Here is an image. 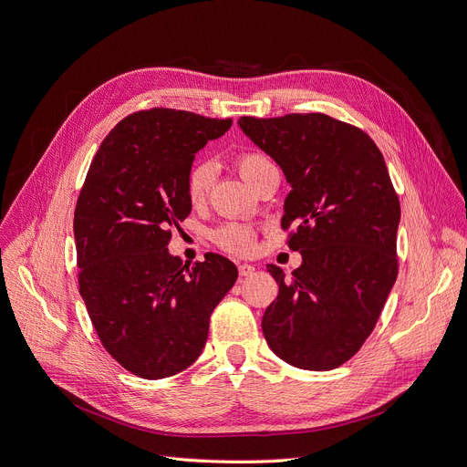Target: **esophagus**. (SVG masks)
<instances>
[{"label": "esophagus", "mask_w": 467, "mask_h": 467, "mask_svg": "<svg viewBox=\"0 0 467 467\" xmlns=\"http://www.w3.org/2000/svg\"><path fill=\"white\" fill-rule=\"evenodd\" d=\"M254 274V265L251 264H239V277H249Z\"/></svg>", "instance_id": "obj_1"}]
</instances>
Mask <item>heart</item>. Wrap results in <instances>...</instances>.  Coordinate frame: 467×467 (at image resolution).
<instances>
[{"label":"heart","mask_w":467,"mask_h":467,"mask_svg":"<svg viewBox=\"0 0 467 467\" xmlns=\"http://www.w3.org/2000/svg\"><path fill=\"white\" fill-rule=\"evenodd\" d=\"M235 163L243 179H245L251 186L256 182V179L264 171L275 167L268 155L256 150L239 153ZM213 176H214V169L209 161H197L190 167L186 176V195L190 199V203L199 205L205 202V197L209 195V190L213 184ZM213 239L220 249L241 254L253 249L254 230L249 224H243V222H228V224L220 226L213 234Z\"/></svg>","instance_id":"heart-1"}]
</instances>
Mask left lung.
Wrapping results in <instances>:
<instances>
[{"instance_id":"left-lung-1","label":"left lung","mask_w":467,"mask_h":467,"mask_svg":"<svg viewBox=\"0 0 467 467\" xmlns=\"http://www.w3.org/2000/svg\"><path fill=\"white\" fill-rule=\"evenodd\" d=\"M243 132L291 184L283 230L302 264L268 272L277 298L262 317L268 346L288 365L330 370L359 351L397 279L401 205L384 155L365 130L325 114L241 118Z\"/></svg>"}]
</instances>
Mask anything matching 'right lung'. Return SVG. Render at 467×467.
Here are the masks:
<instances>
[{"label": "right lung", "mask_w": 467, "mask_h": 467, "mask_svg": "<svg viewBox=\"0 0 467 467\" xmlns=\"http://www.w3.org/2000/svg\"><path fill=\"white\" fill-rule=\"evenodd\" d=\"M230 127L171 108L130 114L102 140L79 192V295L106 351L140 379H167L202 355L213 309L237 279L224 256L188 268L167 249L192 211L195 153Z\"/></svg>", "instance_id": "right-lung-1"}]
</instances>
